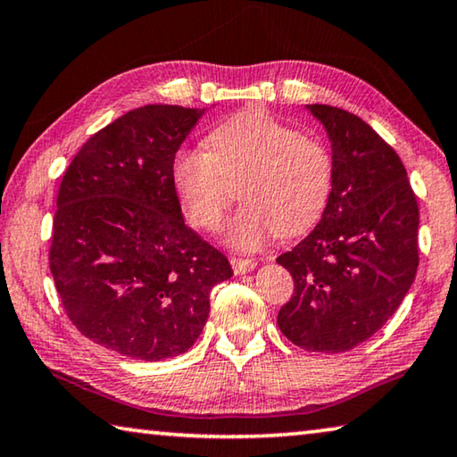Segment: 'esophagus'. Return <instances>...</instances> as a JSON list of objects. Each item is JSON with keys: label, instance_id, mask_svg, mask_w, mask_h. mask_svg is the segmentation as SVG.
I'll return each instance as SVG.
<instances>
[{"label": "esophagus", "instance_id": "esophagus-1", "mask_svg": "<svg viewBox=\"0 0 457 457\" xmlns=\"http://www.w3.org/2000/svg\"><path fill=\"white\" fill-rule=\"evenodd\" d=\"M231 268H234L236 274H245L250 272L252 268H256L254 258H231Z\"/></svg>", "mask_w": 457, "mask_h": 457}]
</instances>
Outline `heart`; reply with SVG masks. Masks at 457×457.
<instances>
[{
    "mask_svg": "<svg viewBox=\"0 0 457 457\" xmlns=\"http://www.w3.org/2000/svg\"><path fill=\"white\" fill-rule=\"evenodd\" d=\"M172 179L189 220L217 229L231 203L244 197L228 226V242L258 250L274 234L299 236L328 207L333 161L320 137L301 134L262 110L228 118L209 134V148H183Z\"/></svg>",
    "mask_w": 457,
    "mask_h": 457,
    "instance_id": "obj_1",
    "label": "heart"
}]
</instances>
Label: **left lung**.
Masks as SVG:
<instances>
[{
	"label": "left lung",
	"instance_id": "8db88e82",
	"mask_svg": "<svg viewBox=\"0 0 457 457\" xmlns=\"http://www.w3.org/2000/svg\"><path fill=\"white\" fill-rule=\"evenodd\" d=\"M307 110L328 129L333 185L321 221L277 258L295 280L277 323L307 352H347L401 305L419 266V205L401 158L345 110Z\"/></svg>",
	"mask_w": 457,
	"mask_h": 457
}]
</instances>
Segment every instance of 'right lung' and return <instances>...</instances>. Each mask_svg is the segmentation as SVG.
I'll return each mask as SVG.
<instances>
[{
    "label": "right lung",
    "instance_id": "1",
    "mask_svg": "<svg viewBox=\"0 0 457 457\" xmlns=\"http://www.w3.org/2000/svg\"><path fill=\"white\" fill-rule=\"evenodd\" d=\"M203 110L144 105L87 140L59 187L50 272L72 325L121 356L158 361L197 342L209 293L234 270L187 226L172 179Z\"/></svg>",
    "mask_w": 457,
    "mask_h": 457
}]
</instances>
